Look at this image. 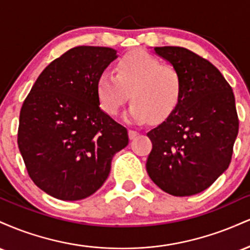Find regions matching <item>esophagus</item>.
<instances>
[{
  "mask_svg": "<svg viewBox=\"0 0 250 250\" xmlns=\"http://www.w3.org/2000/svg\"><path fill=\"white\" fill-rule=\"evenodd\" d=\"M128 135H129V139L130 140H134V139H136L137 136H139V131H136V130H129L128 131Z\"/></svg>",
  "mask_w": 250,
  "mask_h": 250,
  "instance_id": "obj_1",
  "label": "esophagus"
}]
</instances>
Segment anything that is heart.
<instances>
[{
    "label": "heart",
    "instance_id": "obj_1",
    "mask_svg": "<svg viewBox=\"0 0 250 250\" xmlns=\"http://www.w3.org/2000/svg\"><path fill=\"white\" fill-rule=\"evenodd\" d=\"M116 75L103 71L96 82V94L101 108L116 115L128 100L131 104L125 120L131 123L167 119L176 109L182 96V77L170 64L161 63L145 50L125 54L116 64Z\"/></svg>",
    "mask_w": 250,
    "mask_h": 250
}]
</instances>
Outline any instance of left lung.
Returning a JSON list of instances; mask_svg holds the SVG:
<instances>
[{"label":"left lung","instance_id":"8db88e82","mask_svg":"<svg viewBox=\"0 0 250 250\" xmlns=\"http://www.w3.org/2000/svg\"><path fill=\"white\" fill-rule=\"evenodd\" d=\"M182 77V96L161 125L148 131L153 149L147 173L174 196L210 187L229 167L239 133L235 97L216 67L182 47H155Z\"/></svg>","mask_w":250,"mask_h":250}]
</instances>
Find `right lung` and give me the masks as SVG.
Returning a JSON list of instances; mask_svg holds the SVG:
<instances>
[{"mask_svg": "<svg viewBox=\"0 0 250 250\" xmlns=\"http://www.w3.org/2000/svg\"><path fill=\"white\" fill-rule=\"evenodd\" d=\"M117 59L107 47L80 45L37 77L20 113L19 143L28 174L44 193L63 201L93 195L110 173L128 131L100 108L96 82Z\"/></svg>", "mask_w": 250, "mask_h": 250, "instance_id": "obj_1", "label": "right lung"}]
</instances>
